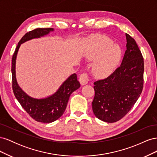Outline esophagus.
<instances>
[{
    "instance_id": "34e87169",
    "label": "esophagus",
    "mask_w": 157,
    "mask_h": 157,
    "mask_svg": "<svg viewBox=\"0 0 157 157\" xmlns=\"http://www.w3.org/2000/svg\"><path fill=\"white\" fill-rule=\"evenodd\" d=\"M89 81V77L86 73H82L80 75L79 77V82L81 85H85L88 84Z\"/></svg>"
}]
</instances>
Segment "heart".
Returning <instances> with one entry per match:
<instances>
[{"label": "heart", "instance_id": "1", "mask_svg": "<svg viewBox=\"0 0 157 157\" xmlns=\"http://www.w3.org/2000/svg\"><path fill=\"white\" fill-rule=\"evenodd\" d=\"M122 52L118 45L104 35L92 36L85 52L89 60L95 59L93 65V73L96 77L103 78L110 75L115 70L122 58Z\"/></svg>", "mask_w": 157, "mask_h": 157}]
</instances>
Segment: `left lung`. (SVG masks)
<instances>
[{
	"instance_id": "left-lung-1",
	"label": "left lung",
	"mask_w": 157,
	"mask_h": 157,
	"mask_svg": "<svg viewBox=\"0 0 157 157\" xmlns=\"http://www.w3.org/2000/svg\"><path fill=\"white\" fill-rule=\"evenodd\" d=\"M122 63L105 79L94 82L93 113L106 122H115L130 111L144 87V62L135 40L128 34Z\"/></svg>"
}]
</instances>
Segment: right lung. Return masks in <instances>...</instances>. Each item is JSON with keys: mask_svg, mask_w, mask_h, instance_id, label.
<instances>
[{"mask_svg": "<svg viewBox=\"0 0 157 157\" xmlns=\"http://www.w3.org/2000/svg\"><path fill=\"white\" fill-rule=\"evenodd\" d=\"M53 31V28H38L27 33L18 42L12 59V89L14 96L32 118L42 123L54 122L63 115L71 94L80 86L77 75L75 73L71 75L52 96L42 99L33 98L23 92L17 82L16 60L18 50L21 44L33 39L44 36Z\"/></svg>", "mask_w": 157, "mask_h": 157, "instance_id": "add662e5", "label": "right lung"}]
</instances>
